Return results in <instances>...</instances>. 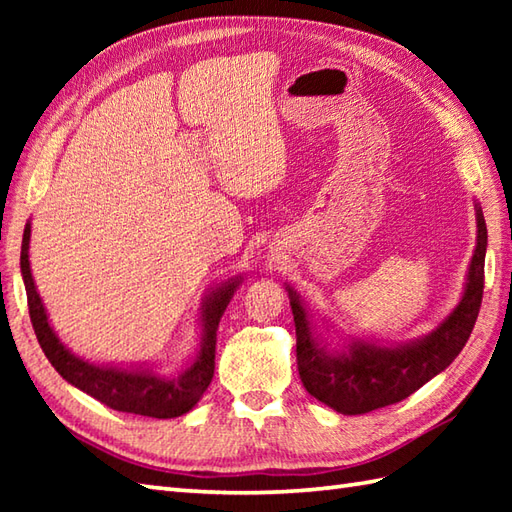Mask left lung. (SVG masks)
Masks as SVG:
<instances>
[{
  "label": "left lung",
  "instance_id": "8db88e82",
  "mask_svg": "<svg viewBox=\"0 0 512 512\" xmlns=\"http://www.w3.org/2000/svg\"><path fill=\"white\" fill-rule=\"evenodd\" d=\"M475 211L477 246L462 301L424 339L398 347L354 341L343 352H330L328 345L312 332L308 312L301 306L297 292L286 288L297 330V367L310 396L345 416H358L405 400L453 363L469 341L484 295L488 235L482 209L475 206Z\"/></svg>",
  "mask_w": 512,
  "mask_h": 512
}]
</instances>
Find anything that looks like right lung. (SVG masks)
<instances>
[{"label": "right lung", "mask_w": 512, "mask_h": 512, "mask_svg": "<svg viewBox=\"0 0 512 512\" xmlns=\"http://www.w3.org/2000/svg\"><path fill=\"white\" fill-rule=\"evenodd\" d=\"M28 246H30V224L24 228V239H21V277L26 284L28 295V312L32 328H35L37 341L43 354L48 356L52 367L68 380L70 385L79 387L85 394H90L103 405L116 411L136 413V416L147 418H178L182 413L191 411L206 387L211 385L215 372V341H217V325H220L222 314L231 301L235 288L242 277L226 281L220 288H215L209 297L204 299L202 306V343L200 352L195 356L191 367L184 369L178 376L162 378L158 374L143 372V369H116V367H99L92 365L83 358L74 356L65 347L57 334L52 332L48 323V314L43 310V303L37 295L35 281H32L30 262H28Z\"/></svg>", "instance_id": "right-lung-1"}]
</instances>
